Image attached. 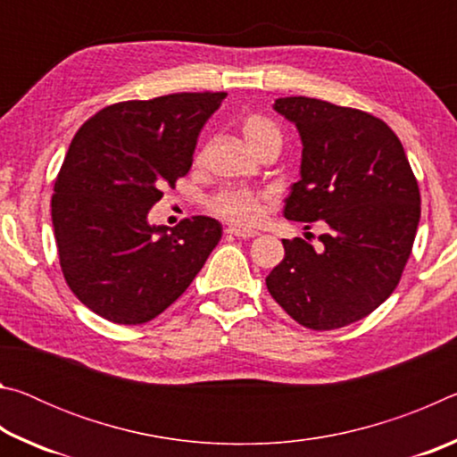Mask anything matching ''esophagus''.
<instances>
[{
  "instance_id": "obj_1",
  "label": "esophagus",
  "mask_w": 457,
  "mask_h": 457,
  "mask_svg": "<svg viewBox=\"0 0 457 457\" xmlns=\"http://www.w3.org/2000/svg\"><path fill=\"white\" fill-rule=\"evenodd\" d=\"M226 231L229 236H236V237H242V239L256 237L260 234V231H256V229H247V228H239V226H229Z\"/></svg>"
}]
</instances>
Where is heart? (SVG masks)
Returning <instances> with one entry per match:
<instances>
[{"mask_svg":"<svg viewBox=\"0 0 457 457\" xmlns=\"http://www.w3.org/2000/svg\"><path fill=\"white\" fill-rule=\"evenodd\" d=\"M242 133L252 149H258L262 143L272 141V138L280 141V133H278L274 122L260 117V114H250L242 122ZM212 210L234 223H253L262 218V212H264V195L245 187L226 189L212 199Z\"/></svg>","mask_w":457,"mask_h":457,"instance_id":"1","label":"heart"}]
</instances>
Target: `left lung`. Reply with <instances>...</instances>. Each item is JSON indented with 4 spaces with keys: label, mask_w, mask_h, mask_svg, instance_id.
<instances>
[{
    "label": "left lung",
    "mask_w": 457,
    "mask_h": 457,
    "mask_svg": "<svg viewBox=\"0 0 457 457\" xmlns=\"http://www.w3.org/2000/svg\"><path fill=\"white\" fill-rule=\"evenodd\" d=\"M274 111L303 141L300 181L286 197L284 218L322 220L328 231L320 247L282 239L284 260L266 286L303 327H346L397 288L420 226V187L403 145L373 114L306 96L278 98Z\"/></svg>",
    "instance_id": "1"
}]
</instances>
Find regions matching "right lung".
<instances>
[{
  "label": "right lung",
  "instance_id": "add662e5",
  "mask_svg": "<svg viewBox=\"0 0 457 457\" xmlns=\"http://www.w3.org/2000/svg\"><path fill=\"white\" fill-rule=\"evenodd\" d=\"M226 92H177L98 111L72 138L54 183L62 272L84 306L143 324L187 290L221 239L205 215L154 226L163 187L187 175L197 137Z\"/></svg>",
  "mask_w": 457,
  "mask_h": 457
}]
</instances>
